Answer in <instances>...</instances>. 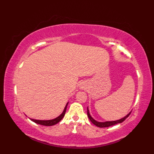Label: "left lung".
<instances>
[{
  "label": "left lung",
  "instance_id": "obj_1",
  "mask_svg": "<svg viewBox=\"0 0 154 154\" xmlns=\"http://www.w3.org/2000/svg\"><path fill=\"white\" fill-rule=\"evenodd\" d=\"M130 113H131V112H130L129 114H128L126 116H124V118H122V119H121L120 120H115V121H107V122H97V121H96L95 120H94L93 118L91 117V116L90 115V114H89V109H88V108H87V116H88V117H89V120L91 121V122L94 124V125L98 126V127H99V128L109 127V126L114 125V124H116L122 122L123 121L127 119V118L129 116Z\"/></svg>",
  "mask_w": 154,
  "mask_h": 154
}]
</instances>
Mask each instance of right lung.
I'll return each mask as SVG.
<instances>
[{
  "label": "right lung",
  "mask_w": 154,
  "mask_h": 154,
  "mask_svg": "<svg viewBox=\"0 0 154 154\" xmlns=\"http://www.w3.org/2000/svg\"><path fill=\"white\" fill-rule=\"evenodd\" d=\"M68 103H67L66 106H65L64 110L63 111V112L61 114V115L59 116L58 117H57L56 119H52V120H34V119H30V120L32 121H33L35 123H37L38 124H40V125H43V126H53L55 125V124H57L61 120V119H63L65 116V112H66V109H67V106Z\"/></svg>",
  "instance_id": "1"
}]
</instances>
